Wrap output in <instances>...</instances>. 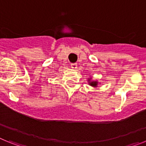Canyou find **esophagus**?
<instances>
[{"label": "esophagus", "mask_w": 146, "mask_h": 146, "mask_svg": "<svg viewBox=\"0 0 146 146\" xmlns=\"http://www.w3.org/2000/svg\"><path fill=\"white\" fill-rule=\"evenodd\" d=\"M71 67H72L73 69H76L77 68V64L74 63V64H71Z\"/></svg>", "instance_id": "obj_1"}]
</instances>
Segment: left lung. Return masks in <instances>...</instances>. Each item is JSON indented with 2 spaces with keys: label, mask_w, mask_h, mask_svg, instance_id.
Listing matches in <instances>:
<instances>
[{
  "label": "left lung",
  "mask_w": 146,
  "mask_h": 146,
  "mask_svg": "<svg viewBox=\"0 0 146 146\" xmlns=\"http://www.w3.org/2000/svg\"><path fill=\"white\" fill-rule=\"evenodd\" d=\"M88 81L89 86H92V87H94V88L97 87L98 83H99V82H98V81L92 80V79H91V78H89V79H88Z\"/></svg>",
  "instance_id": "1"
}]
</instances>
